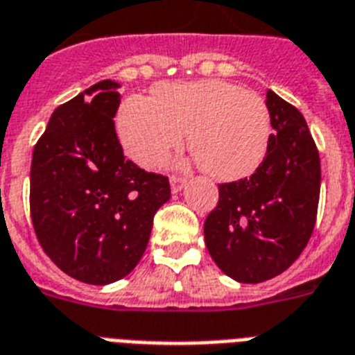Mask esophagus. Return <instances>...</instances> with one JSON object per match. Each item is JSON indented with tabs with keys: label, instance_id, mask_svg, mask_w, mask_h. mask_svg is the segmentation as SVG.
I'll use <instances>...</instances> for the list:
<instances>
[{
	"label": "esophagus",
	"instance_id": "esophagus-1",
	"mask_svg": "<svg viewBox=\"0 0 355 355\" xmlns=\"http://www.w3.org/2000/svg\"><path fill=\"white\" fill-rule=\"evenodd\" d=\"M187 185V180H183V178H172L170 180V189H172V194H178V192H181L183 189H185Z\"/></svg>",
	"mask_w": 355,
	"mask_h": 355
}]
</instances>
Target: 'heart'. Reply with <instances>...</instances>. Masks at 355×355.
I'll list each match as a JSON object with an SVG mask.
<instances>
[{"instance_id":"obj_1","label":"heart","mask_w":355,"mask_h":355,"mask_svg":"<svg viewBox=\"0 0 355 355\" xmlns=\"http://www.w3.org/2000/svg\"><path fill=\"white\" fill-rule=\"evenodd\" d=\"M214 180L253 174L266 157L271 135L268 104L254 92L223 80L161 84L154 101L130 98L117 115L124 152L144 168H155L185 143Z\"/></svg>"}]
</instances>
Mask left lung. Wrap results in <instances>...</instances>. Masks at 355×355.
I'll return each instance as SVG.
<instances>
[{
    "mask_svg": "<svg viewBox=\"0 0 355 355\" xmlns=\"http://www.w3.org/2000/svg\"><path fill=\"white\" fill-rule=\"evenodd\" d=\"M268 154L245 180L218 185L220 200L203 225L205 245L227 277L258 284L299 258L315 225L321 161L302 113L266 92Z\"/></svg>",
    "mask_w": 355,
    "mask_h": 355,
    "instance_id": "obj_1",
    "label": "left lung"
}]
</instances>
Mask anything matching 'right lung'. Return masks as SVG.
Wrapping results in <instances>:
<instances>
[{
    "instance_id": "obj_1",
    "label": "right lung",
    "mask_w": 355,
    "mask_h": 355,
    "mask_svg": "<svg viewBox=\"0 0 355 355\" xmlns=\"http://www.w3.org/2000/svg\"><path fill=\"white\" fill-rule=\"evenodd\" d=\"M119 87L102 80L56 107L31 164L38 242L64 273L95 286L132 273L170 200L164 175L124 157L113 126Z\"/></svg>"
}]
</instances>
